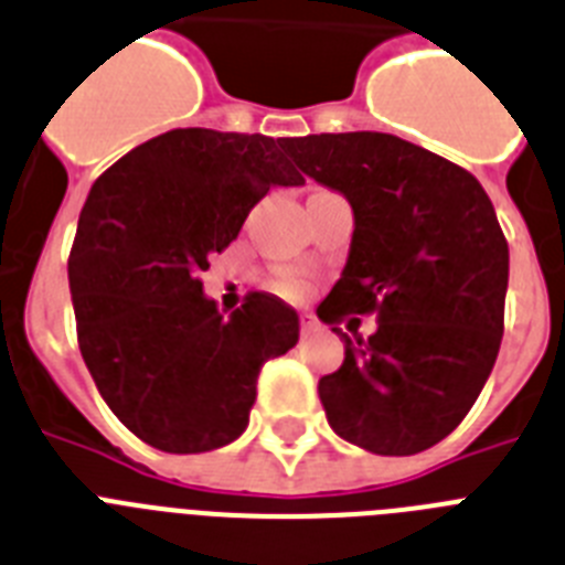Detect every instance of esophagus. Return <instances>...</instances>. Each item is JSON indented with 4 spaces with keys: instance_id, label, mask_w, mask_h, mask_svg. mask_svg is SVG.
<instances>
[{
    "instance_id": "1",
    "label": "esophagus",
    "mask_w": 565,
    "mask_h": 565,
    "mask_svg": "<svg viewBox=\"0 0 565 565\" xmlns=\"http://www.w3.org/2000/svg\"><path fill=\"white\" fill-rule=\"evenodd\" d=\"M316 330H322V324H319V319H316V316H310V313H305L301 316V333H316Z\"/></svg>"
}]
</instances>
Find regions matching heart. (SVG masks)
Segmentation results:
<instances>
[{
  "instance_id": "b5f03b06",
  "label": "heart",
  "mask_w": 565,
  "mask_h": 565,
  "mask_svg": "<svg viewBox=\"0 0 565 565\" xmlns=\"http://www.w3.org/2000/svg\"><path fill=\"white\" fill-rule=\"evenodd\" d=\"M275 287H278V290L284 292V296H292V298H298V296H305V281H301V278H298V275H292V273H281L278 275V281H275Z\"/></svg>"
}]
</instances>
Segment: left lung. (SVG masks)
Returning <instances> with one entry per match:
<instances>
[{"label": "left lung", "instance_id": "8db88e82", "mask_svg": "<svg viewBox=\"0 0 565 565\" xmlns=\"http://www.w3.org/2000/svg\"><path fill=\"white\" fill-rule=\"evenodd\" d=\"M298 168L354 211L345 269L319 319L374 312L369 340L319 380L330 429L415 456L456 429L488 383L505 330L508 241L473 173L388 132H322L290 145ZM351 324V322H348Z\"/></svg>", "mask_w": 565, "mask_h": 565}]
</instances>
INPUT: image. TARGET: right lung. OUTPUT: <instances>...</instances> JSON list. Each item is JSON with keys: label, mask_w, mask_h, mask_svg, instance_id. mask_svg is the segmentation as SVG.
<instances>
[{"label": "right lung", "mask_w": 565, "mask_h": 565, "mask_svg": "<svg viewBox=\"0 0 565 565\" xmlns=\"http://www.w3.org/2000/svg\"><path fill=\"white\" fill-rule=\"evenodd\" d=\"M292 139L171 130L100 173L68 255L77 345L100 397L162 452L226 447L249 424L260 365L298 342L269 292L223 316L196 278L269 188L301 185Z\"/></svg>", "instance_id": "1"}]
</instances>
